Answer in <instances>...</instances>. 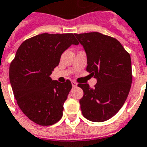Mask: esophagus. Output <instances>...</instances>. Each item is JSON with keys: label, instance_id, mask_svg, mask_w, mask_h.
<instances>
[{"label": "esophagus", "instance_id": "1", "mask_svg": "<svg viewBox=\"0 0 147 147\" xmlns=\"http://www.w3.org/2000/svg\"><path fill=\"white\" fill-rule=\"evenodd\" d=\"M71 85H72V86H73V87H76V86H77V85H78V83H77L76 81H71Z\"/></svg>", "mask_w": 147, "mask_h": 147}]
</instances>
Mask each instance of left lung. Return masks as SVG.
<instances>
[{"mask_svg": "<svg viewBox=\"0 0 147 147\" xmlns=\"http://www.w3.org/2000/svg\"><path fill=\"white\" fill-rule=\"evenodd\" d=\"M87 55L86 71L97 79L93 88L78 85L84 95L79 100L85 118L104 122L122 108L132 84L129 54L118 40L98 32L75 34Z\"/></svg>", "mask_w": 147, "mask_h": 147, "instance_id": "left-lung-1", "label": "left lung"}]
</instances>
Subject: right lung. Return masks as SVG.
<instances>
[{"instance_id": "obj_1", "label": "right lung", "mask_w": 147, "mask_h": 147, "mask_svg": "<svg viewBox=\"0 0 147 147\" xmlns=\"http://www.w3.org/2000/svg\"><path fill=\"white\" fill-rule=\"evenodd\" d=\"M71 45H78L74 34H38L21 44L11 61L9 78L17 103L38 125L51 126L62 117L71 83L53 81L50 75Z\"/></svg>"}]
</instances>
